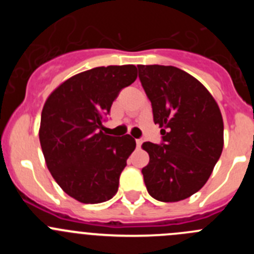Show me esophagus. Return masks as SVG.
<instances>
[{
	"mask_svg": "<svg viewBox=\"0 0 254 254\" xmlns=\"http://www.w3.org/2000/svg\"><path fill=\"white\" fill-rule=\"evenodd\" d=\"M142 142H143L142 138H137V140H136V146L141 147V145H142Z\"/></svg>",
	"mask_w": 254,
	"mask_h": 254,
	"instance_id": "34e87169",
	"label": "esophagus"
}]
</instances>
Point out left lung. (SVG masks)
Returning a JSON list of instances; mask_svg holds the SVG:
<instances>
[{
	"mask_svg": "<svg viewBox=\"0 0 254 254\" xmlns=\"http://www.w3.org/2000/svg\"><path fill=\"white\" fill-rule=\"evenodd\" d=\"M161 142H143L150 161L142 168L147 192L177 202L198 192L224 146V123L216 102L198 80L174 66L138 64Z\"/></svg>",
	"mask_w": 254,
	"mask_h": 254,
	"instance_id": "left-lung-1",
	"label": "left lung"
}]
</instances>
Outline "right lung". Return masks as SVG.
<instances>
[{
	"label": "right lung",
	"mask_w": 254,
	"mask_h": 254,
	"mask_svg": "<svg viewBox=\"0 0 254 254\" xmlns=\"http://www.w3.org/2000/svg\"><path fill=\"white\" fill-rule=\"evenodd\" d=\"M136 71L133 64L87 69L61 84L44 104L39 140L47 167L80 202H105L118 190L136 141L129 134H105L103 123L121 90L136 80Z\"/></svg>",
	"instance_id": "right-lung-1"
}]
</instances>
